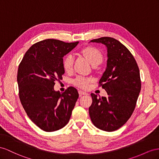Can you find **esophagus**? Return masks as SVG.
Wrapping results in <instances>:
<instances>
[{"label":"esophagus","mask_w":159,"mask_h":159,"mask_svg":"<svg viewBox=\"0 0 159 159\" xmlns=\"http://www.w3.org/2000/svg\"><path fill=\"white\" fill-rule=\"evenodd\" d=\"M79 95H80V96H81V95H88L86 92H84V91H79Z\"/></svg>","instance_id":"1"}]
</instances>
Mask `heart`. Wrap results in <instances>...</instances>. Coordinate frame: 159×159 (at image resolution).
<instances>
[{"instance_id": "obj_1", "label": "heart", "mask_w": 159, "mask_h": 159, "mask_svg": "<svg viewBox=\"0 0 159 159\" xmlns=\"http://www.w3.org/2000/svg\"><path fill=\"white\" fill-rule=\"evenodd\" d=\"M82 54L86 58L89 62L93 66L99 64L103 61V56L101 51L95 47L87 46L81 50ZM75 58L72 54H69L65 56L63 60V68L64 70L67 72H70L72 70L74 66ZM92 79L90 78L83 76H78L73 81V83L77 87L86 89L89 87V83L91 82Z\"/></svg>"}]
</instances>
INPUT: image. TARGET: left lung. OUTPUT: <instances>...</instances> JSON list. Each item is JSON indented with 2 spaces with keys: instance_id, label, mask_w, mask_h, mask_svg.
<instances>
[{
  "instance_id": "obj_1",
  "label": "left lung",
  "mask_w": 159,
  "mask_h": 159,
  "mask_svg": "<svg viewBox=\"0 0 159 159\" xmlns=\"http://www.w3.org/2000/svg\"><path fill=\"white\" fill-rule=\"evenodd\" d=\"M107 48V68L99 82L107 97L91 93L93 102L89 116L95 126L106 132L120 128L131 117L141 89L139 68L124 45L113 38L92 39Z\"/></svg>"
}]
</instances>
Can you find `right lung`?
<instances>
[{"instance_id":"1","label":"right lung","mask_w":159,"mask_h":159,"mask_svg":"<svg viewBox=\"0 0 159 159\" xmlns=\"http://www.w3.org/2000/svg\"><path fill=\"white\" fill-rule=\"evenodd\" d=\"M79 42L47 39L29 48L17 71L19 95L30 120L43 131L54 132L66 125L79 98L75 87L55 91V81L62 79L63 56Z\"/></svg>"}]
</instances>
